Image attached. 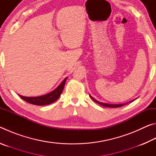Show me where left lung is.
Masks as SVG:
<instances>
[{"label":"left lung","instance_id":"8db88e82","mask_svg":"<svg viewBox=\"0 0 156 156\" xmlns=\"http://www.w3.org/2000/svg\"><path fill=\"white\" fill-rule=\"evenodd\" d=\"M89 96H90L91 98L94 100V102H96V103L99 104L100 105H101V106H103V107H110V108H117V107H122L124 105H127L128 103H130V102H132L133 101H134L136 99H134L133 100H131L130 102H126V103H124V104H109V103H105V102H99L97 100H96L94 98L92 97L90 94H89Z\"/></svg>","mask_w":156,"mask_h":156}]
</instances>
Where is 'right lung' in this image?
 Returning <instances> with one entry per match:
<instances>
[{"mask_svg": "<svg viewBox=\"0 0 156 156\" xmlns=\"http://www.w3.org/2000/svg\"><path fill=\"white\" fill-rule=\"evenodd\" d=\"M67 77H66L62 82L60 83L57 87L53 90L52 91L47 94L43 95L41 96H36V97H26L19 95V96L24 100L25 101L29 102V103L35 105H46L52 103L59 98V97L61 95L62 92L64 89L65 82L67 80Z\"/></svg>", "mask_w": 156, "mask_h": 156, "instance_id": "1", "label": "right lung"}]
</instances>
